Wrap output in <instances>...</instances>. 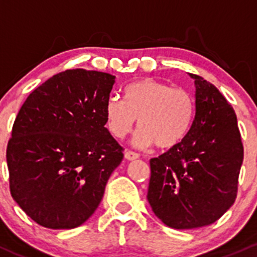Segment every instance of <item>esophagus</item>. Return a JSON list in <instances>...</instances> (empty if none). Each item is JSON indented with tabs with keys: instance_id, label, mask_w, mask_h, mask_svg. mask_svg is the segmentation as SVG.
I'll return each mask as SVG.
<instances>
[{
	"instance_id": "esophagus-1",
	"label": "esophagus",
	"mask_w": 257,
	"mask_h": 257,
	"mask_svg": "<svg viewBox=\"0 0 257 257\" xmlns=\"http://www.w3.org/2000/svg\"><path fill=\"white\" fill-rule=\"evenodd\" d=\"M124 157H125L126 160H136L139 158V154L136 152H132V150H126L125 154H124Z\"/></svg>"
}]
</instances>
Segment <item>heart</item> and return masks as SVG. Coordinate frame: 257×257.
Listing matches in <instances>:
<instances>
[{
	"label": "heart",
	"mask_w": 257,
	"mask_h": 257,
	"mask_svg": "<svg viewBox=\"0 0 257 257\" xmlns=\"http://www.w3.org/2000/svg\"><path fill=\"white\" fill-rule=\"evenodd\" d=\"M194 116L195 99L188 89L153 78L134 82L124 90V100L112 95L105 105L107 125L114 138H124L138 120L142 128L134 143L139 147H175L189 133Z\"/></svg>",
	"instance_id": "heart-1"
}]
</instances>
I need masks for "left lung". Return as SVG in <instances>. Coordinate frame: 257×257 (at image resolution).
I'll return each instance as SVG.
<instances>
[{
  "label": "left lung",
  "mask_w": 257,
  "mask_h": 257,
  "mask_svg": "<svg viewBox=\"0 0 257 257\" xmlns=\"http://www.w3.org/2000/svg\"><path fill=\"white\" fill-rule=\"evenodd\" d=\"M195 79V118L185 138L150 159L148 201L173 229L212 224L235 203L243 145L236 114L215 85Z\"/></svg>",
  "instance_id": "obj_1"
}]
</instances>
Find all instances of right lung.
Returning a JSON list of instances; mask_svg holds the SVG:
<instances>
[{"label": "right lung", "mask_w": 257, "mask_h": 257, "mask_svg": "<svg viewBox=\"0 0 257 257\" xmlns=\"http://www.w3.org/2000/svg\"><path fill=\"white\" fill-rule=\"evenodd\" d=\"M115 77L61 72L21 107L7 144L10 191L20 208L48 229H74L99 205L123 147L105 128Z\"/></svg>", "instance_id": "1"}]
</instances>
